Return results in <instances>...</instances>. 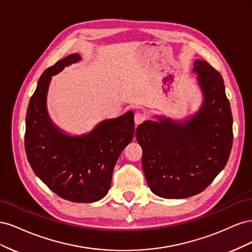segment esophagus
I'll return each instance as SVG.
<instances>
[{
    "instance_id": "34e87169",
    "label": "esophagus",
    "mask_w": 252,
    "mask_h": 252,
    "mask_svg": "<svg viewBox=\"0 0 252 252\" xmlns=\"http://www.w3.org/2000/svg\"><path fill=\"white\" fill-rule=\"evenodd\" d=\"M145 119H146V117H145L144 113H141V112H136L134 114V123L136 125H139L141 123H143V122L145 121Z\"/></svg>"
}]
</instances>
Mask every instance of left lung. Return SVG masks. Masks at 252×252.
<instances>
[{
    "label": "left lung",
    "mask_w": 252,
    "mask_h": 252,
    "mask_svg": "<svg viewBox=\"0 0 252 252\" xmlns=\"http://www.w3.org/2000/svg\"><path fill=\"white\" fill-rule=\"evenodd\" d=\"M193 71L204 95L195 116L183 123L158 118L136 128L147 184L165 199L202 192L224 169L232 148V113L222 75L202 60H195Z\"/></svg>",
    "instance_id": "left-lung-1"
}]
</instances>
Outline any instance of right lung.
Listing matches in <instances>:
<instances>
[{
	"mask_svg": "<svg viewBox=\"0 0 252 252\" xmlns=\"http://www.w3.org/2000/svg\"><path fill=\"white\" fill-rule=\"evenodd\" d=\"M80 60L73 53L41 75L26 113L25 150L32 170L53 192L70 202L93 203L107 194L118 158L133 139L134 121L128 111L81 136L67 135L52 123L46 108L51 75Z\"/></svg>",
	"mask_w": 252,
	"mask_h": 252,
	"instance_id": "right-lung-1",
	"label": "right lung"
}]
</instances>
